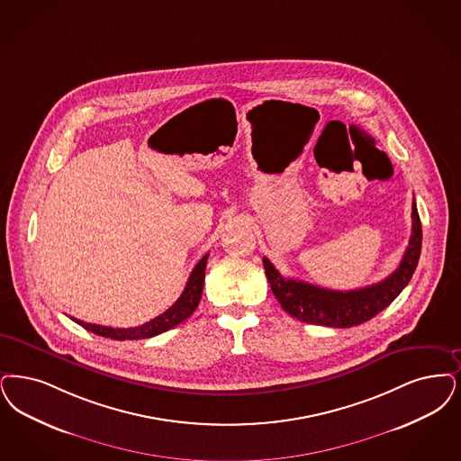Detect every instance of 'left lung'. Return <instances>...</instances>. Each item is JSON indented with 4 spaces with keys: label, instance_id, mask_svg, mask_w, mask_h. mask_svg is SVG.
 Here are the masks:
<instances>
[{
    "label": "left lung",
    "instance_id": "left-lung-1",
    "mask_svg": "<svg viewBox=\"0 0 461 461\" xmlns=\"http://www.w3.org/2000/svg\"><path fill=\"white\" fill-rule=\"evenodd\" d=\"M422 249V224L417 205H411V237L398 269L381 283L366 288L336 292L311 283L290 279L279 275L269 258H262L266 276L281 307L302 322L351 328L367 322L374 315L384 311L387 305L402 294L413 276Z\"/></svg>",
    "mask_w": 461,
    "mask_h": 461
}]
</instances>
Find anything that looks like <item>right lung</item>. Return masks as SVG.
Wrapping results in <instances>:
<instances>
[{
    "mask_svg": "<svg viewBox=\"0 0 461 461\" xmlns=\"http://www.w3.org/2000/svg\"><path fill=\"white\" fill-rule=\"evenodd\" d=\"M209 254H205L197 266L194 267L192 275L186 281L184 294L180 298L166 311V312L154 317L152 321H149L142 326L137 328H108V326H99V324H89L84 321L74 319L77 324H80L82 328H86L87 331L94 332L97 336H104L111 339H118V341H125V339H144V338H152L156 334L167 331L175 326H178L180 322H184L185 319H188L194 311L197 309L201 296H203V276H205V264H207Z\"/></svg>",
    "mask_w": 461,
    "mask_h": 461,
    "instance_id": "add662e5",
    "label": "right lung"
}]
</instances>
